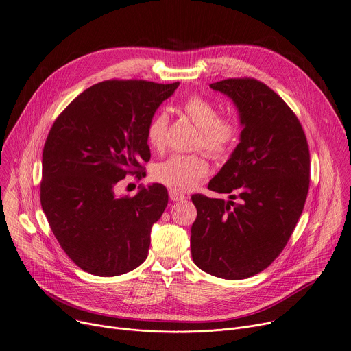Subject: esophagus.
I'll list each match as a JSON object with an SVG mask.
<instances>
[{"mask_svg":"<svg viewBox=\"0 0 351 351\" xmlns=\"http://www.w3.org/2000/svg\"><path fill=\"white\" fill-rule=\"evenodd\" d=\"M169 199L172 202H182L186 199V196L180 192H176V190H169Z\"/></svg>","mask_w":351,"mask_h":351,"instance_id":"34e87169","label":"esophagus"}]
</instances>
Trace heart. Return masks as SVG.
I'll return each mask as SVG.
<instances>
[{"label": "heart", "mask_w": 351, "mask_h": 351, "mask_svg": "<svg viewBox=\"0 0 351 351\" xmlns=\"http://www.w3.org/2000/svg\"><path fill=\"white\" fill-rule=\"evenodd\" d=\"M183 112L199 132L197 148H203L214 158L227 156L235 145L239 127L232 117H219L214 104L199 95L183 102ZM169 117L167 113H156L147 125V143L155 151H162L168 140ZM208 172L206 158L200 154H175L154 167L152 176L156 182L176 190L186 192L200 182Z\"/></svg>", "instance_id": "heart-1"}]
</instances>
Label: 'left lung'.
<instances>
[{"instance_id": "8db88e82", "label": "left lung", "mask_w": 351, "mask_h": 351, "mask_svg": "<svg viewBox=\"0 0 351 351\" xmlns=\"http://www.w3.org/2000/svg\"><path fill=\"white\" fill-rule=\"evenodd\" d=\"M210 88L234 101L243 130L208 183L230 200L192 196L190 247L203 271L241 280L269 267L289 242L309 189V148L295 113L266 84L228 78Z\"/></svg>"}]
</instances>
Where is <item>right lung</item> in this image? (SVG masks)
<instances>
[{
  "label": "right lung",
  "instance_id": "1",
  "mask_svg": "<svg viewBox=\"0 0 351 351\" xmlns=\"http://www.w3.org/2000/svg\"><path fill=\"white\" fill-rule=\"evenodd\" d=\"M179 82L109 80L95 84L62 110L43 148L40 203L67 256L82 270L120 276L148 256L149 234L168 204L152 183L116 196L127 175L145 176L147 125Z\"/></svg>",
  "mask_w": 351,
  "mask_h": 351
}]
</instances>
